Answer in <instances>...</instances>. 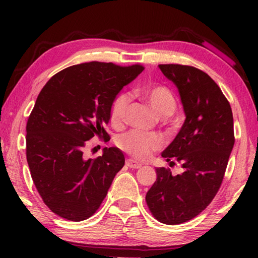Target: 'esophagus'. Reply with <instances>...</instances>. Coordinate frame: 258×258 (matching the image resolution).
I'll list each match as a JSON object with an SVG mask.
<instances>
[{
    "mask_svg": "<svg viewBox=\"0 0 258 258\" xmlns=\"http://www.w3.org/2000/svg\"><path fill=\"white\" fill-rule=\"evenodd\" d=\"M126 165H127L130 168H140V167H141V164L137 163V161L133 160V159L126 160Z\"/></svg>",
    "mask_w": 258,
    "mask_h": 258,
    "instance_id": "esophagus-1",
    "label": "esophagus"
}]
</instances>
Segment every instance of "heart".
<instances>
[{"label": "heart", "mask_w": 258, "mask_h": 258, "mask_svg": "<svg viewBox=\"0 0 258 258\" xmlns=\"http://www.w3.org/2000/svg\"><path fill=\"white\" fill-rule=\"evenodd\" d=\"M140 95L149 103L152 110L160 118L171 116L175 111V98L167 87L160 85L146 87L140 91ZM128 102L130 99L126 94H120L113 100L110 108V120L113 125L120 126L124 124ZM117 145L133 158L145 160L149 158L152 152L161 147V139L156 134L132 131L121 135L117 141Z\"/></svg>", "instance_id": "obj_1"}]
</instances>
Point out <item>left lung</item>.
<instances>
[{
    "label": "left lung",
    "instance_id": "obj_1",
    "mask_svg": "<svg viewBox=\"0 0 258 258\" xmlns=\"http://www.w3.org/2000/svg\"><path fill=\"white\" fill-rule=\"evenodd\" d=\"M165 77L176 86L185 120L161 156L182 173L172 175L156 167L157 178L146 200L159 222L168 225L190 221L215 197L234 146L230 103L206 73L182 64H159Z\"/></svg>",
    "mask_w": 258,
    "mask_h": 258
}]
</instances>
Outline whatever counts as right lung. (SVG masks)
I'll use <instances>...</instances> for the list:
<instances>
[{"instance_id": "right-lung-1", "label": "right lung", "mask_w": 258, "mask_h": 258, "mask_svg": "<svg viewBox=\"0 0 258 258\" xmlns=\"http://www.w3.org/2000/svg\"><path fill=\"white\" fill-rule=\"evenodd\" d=\"M111 62H86L51 77L38 94L27 126L26 155L30 175L43 202L69 221H84L97 212L113 177L125 164L116 147L86 159L83 148L93 137L108 138L113 100L143 71Z\"/></svg>"}]
</instances>
